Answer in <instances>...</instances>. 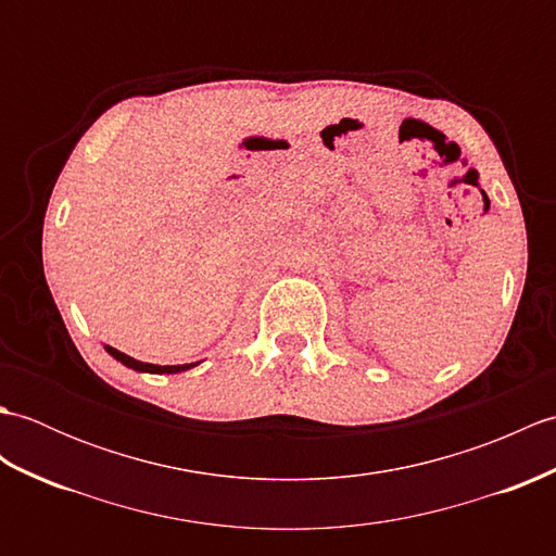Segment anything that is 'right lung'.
Returning a JSON list of instances; mask_svg holds the SVG:
<instances>
[{
    "instance_id": "obj_1",
    "label": "right lung",
    "mask_w": 556,
    "mask_h": 556,
    "mask_svg": "<svg viewBox=\"0 0 556 556\" xmlns=\"http://www.w3.org/2000/svg\"><path fill=\"white\" fill-rule=\"evenodd\" d=\"M104 351H108L110 356L119 361L122 365H126V368H131V370H136V372H150V375H176V372L191 370V368H195V365H198V363H184V365H152V363H143V361H136V358H131V356H126V353H122L119 349L108 346V344H104Z\"/></svg>"
}]
</instances>
